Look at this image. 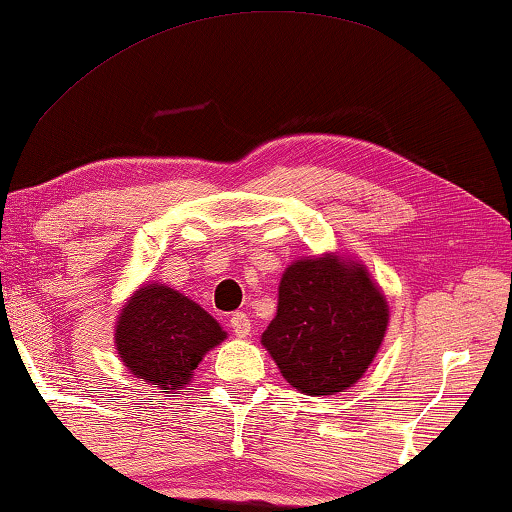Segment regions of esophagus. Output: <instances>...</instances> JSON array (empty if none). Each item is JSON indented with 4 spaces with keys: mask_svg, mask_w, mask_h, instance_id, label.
<instances>
[{
    "mask_svg": "<svg viewBox=\"0 0 512 512\" xmlns=\"http://www.w3.org/2000/svg\"><path fill=\"white\" fill-rule=\"evenodd\" d=\"M231 329H233V334L240 336V338L249 336L251 334V320H249L247 313H233V316H231Z\"/></svg>",
    "mask_w": 512,
    "mask_h": 512,
    "instance_id": "esophagus-1",
    "label": "esophagus"
}]
</instances>
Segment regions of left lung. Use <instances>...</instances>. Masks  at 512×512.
Instances as JSON below:
<instances>
[{
	"label": "left lung",
	"instance_id": "obj_1",
	"mask_svg": "<svg viewBox=\"0 0 512 512\" xmlns=\"http://www.w3.org/2000/svg\"><path fill=\"white\" fill-rule=\"evenodd\" d=\"M387 327L389 302L366 265L332 251L286 267L261 343L290 387L334 396L368 371Z\"/></svg>",
	"mask_w": 512,
	"mask_h": 512
}]
</instances>
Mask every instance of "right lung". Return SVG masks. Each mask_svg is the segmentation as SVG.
<instances>
[{
  "instance_id": "right-lung-1",
  "label": "right lung",
  "mask_w": 512,
  "mask_h": 512,
  "mask_svg": "<svg viewBox=\"0 0 512 512\" xmlns=\"http://www.w3.org/2000/svg\"><path fill=\"white\" fill-rule=\"evenodd\" d=\"M226 338L206 309L164 283L139 286L116 318L114 345L123 366L160 393L183 389L206 352Z\"/></svg>"
}]
</instances>
